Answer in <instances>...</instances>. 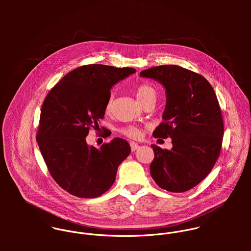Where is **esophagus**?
<instances>
[{
    "instance_id": "obj_1",
    "label": "esophagus",
    "mask_w": 251,
    "mask_h": 251,
    "mask_svg": "<svg viewBox=\"0 0 251 251\" xmlns=\"http://www.w3.org/2000/svg\"><path fill=\"white\" fill-rule=\"evenodd\" d=\"M130 148H131V151H134L138 150L140 148V146L138 144L135 143V142H130Z\"/></svg>"
}]
</instances>
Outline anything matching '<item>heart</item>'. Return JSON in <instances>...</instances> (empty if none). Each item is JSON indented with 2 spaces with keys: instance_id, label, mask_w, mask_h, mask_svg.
I'll return each mask as SVG.
<instances>
[{
  "instance_id": "heart-1",
  "label": "heart",
  "mask_w": 251,
  "mask_h": 251,
  "mask_svg": "<svg viewBox=\"0 0 251 251\" xmlns=\"http://www.w3.org/2000/svg\"><path fill=\"white\" fill-rule=\"evenodd\" d=\"M135 94H136V98L138 100V101L145 105L146 103L150 102V101H154L156 100L157 98V93L155 91V89L151 86L148 83H141L136 87L135 90ZM114 109V97L113 95H110L108 98L107 101L105 103V113L106 114H111L113 112ZM119 131L131 139H139L142 135V129L138 126H123L119 129Z\"/></svg>"
}]
</instances>
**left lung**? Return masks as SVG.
Segmentation results:
<instances>
[{
	"mask_svg": "<svg viewBox=\"0 0 251 251\" xmlns=\"http://www.w3.org/2000/svg\"><path fill=\"white\" fill-rule=\"evenodd\" d=\"M140 76L165 87L163 122L152 135L171 137L173 144L172 150L151 145V175L162 189L187 191L210 174L220 154L224 125L215 91L201 74L175 65L152 67Z\"/></svg>",
	"mask_w": 251,
	"mask_h": 251,
	"instance_id": "obj_1",
	"label": "left lung"
}]
</instances>
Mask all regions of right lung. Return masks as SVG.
Returning a JSON list of instances; mask_svg holds the SVG:
<instances>
[{"mask_svg": "<svg viewBox=\"0 0 251 251\" xmlns=\"http://www.w3.org/2000/svg\"><path fill=\"white\" fill-rule=\"evenodd\" d=\"M135 72L132 68L82 66L64 76L46 96L36 141L50 175L72 195L96 198L105 193L119 165L130 153L125 139L115 138L97 149L88 146L86 137L92 128H100L112 86Z\"/></svg>", "mask_w": 251, "mask_h": 251, "instance_id": "1", "label": "right lung"}]
</instances>
